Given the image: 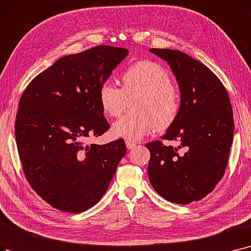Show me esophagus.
Listing matches in <instances>:
<instances>
[{"label": "esophagus", "instance_id": "esophagus-1", "mask_svg": "<svg viewBox=\"0 0 251 251\" xmlns=\"http://www.w3.org/2000/svg\"><path fill=\"white\" fill-rule=\"evenodd\" d=\"M136 146V144L134 143V141H131V140H126V147L128 150H131L133 149L134 147Z\"/></svg>", "mask_w": 251, "mask_h": 251}]
</instances>
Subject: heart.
Instances as JSON below:
<instances>
[{"instance_id": "obj_1", "label": "heart", "mask_w": 251, "mask_h": 251, "mask_svg": "<svg viewBox=\"0 0 251 251\" xmlns=\"http://www.w3.org/2000/svg\"><path fill=\"white\" fill-rule=\"evenodd\" d=\"M99 100L104 115L117 118L129 105L131 112L117 121L112 129L116 137L138 140L156 128L165 131L180 112V95L169 72L151 60H139L122 73V88L110 81L101 83Z\"/></svg>"}]
</instances>
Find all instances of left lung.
<instances>
[{"label": "left lung", "mask_w": 251, "mask_h": 251, "mask_svg": "<svg viewBox=\"0 0 251 251\" xmlns=\"http://www.w3.org/2000/svg\"><path fill=\"white\" fill-rule=\"evenodd\" d=\"M166 60L176 75L181 94L180 112L161 140L146 147L151 152V184L164 199L177 204L199 201L223 178L234 135L233 110L217 75L200 61L178 50H150ZM182 151H180V149Z\"/></svg>", "instance_id": "left-lung-1"}]
</instances>
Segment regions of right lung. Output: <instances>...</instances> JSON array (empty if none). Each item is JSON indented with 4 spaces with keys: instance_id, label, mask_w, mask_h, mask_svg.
Returning a JSON list of instances; mask_svg holds the SVG:
<instances>
[{
    "instance_id": "obj_1",
    "label": "right lung",
    "mask_w": 251,
    "mask_h": 251,
    "mask_svg": "<svg viewBox=\"0 0 251 251\" xmlns=\"http://www.w3.org/2000/svg\"><path fill=\"white\" fill-rule=\"evenodd\" d=\"M128 50L100 45L59 58L21 95L15 138L30 187L54 208L78 213L91 208L108 188L126 152L122 138L84 146L110 128L99 89Z\"/></svg>"
}]
</instances>
